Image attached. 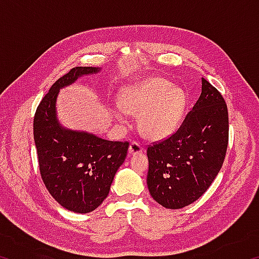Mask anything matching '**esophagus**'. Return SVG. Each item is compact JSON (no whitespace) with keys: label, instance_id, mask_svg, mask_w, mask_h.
I'll return each instance as SVG.
<instances>
[{"label":"esophagus","instance_id":"34e87169","mask_svg":"<svg viewBox=\"0 0 259 259\" xmlns=\"http://www.w3.org/2000/svg\"><path fill=\"white\" fill-rule=\"evenodd\" d=\"M143 152V147L139 145L138 143H131L130 146H129V154L130 155H134V154H139V153Z\"/></svg>","mask_w":259,"mask_h":259}]
</instances>
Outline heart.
Segmentation results:
<instances>
[{
	"label": "heart",
	"mask_w": 259,
	"mask_h": 259,
	"mask_svg": "<svg viewBox=\"0 0 259 259\" xmlns=\"http://www.w3.org/2000/svg\"><path fill=\"white\" fill-rule=\"evenodd\" d=\"M119 99L120 106L111 109L114 119L124 124L128 114L138 115L140 133L152 140L163 139L177 129L186 105L185 94L159 77L124 87Z\"/></svg>",
	"instance_id": "b5f03b06"
}]
</instances>
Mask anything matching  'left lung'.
Instances as JSON below:
<instances>
[{
  "mask_svg": "<svg viewBox=\"0 0 259 259\" xmlns=\"http://www.w3.org/2000/svg\"><path fill=\"white\" fill-rule=\"evenodd\" d=\"M201 95L179 129L147 148V187L162 207L181 209L198 200L221 170L229 143L223 96L202 77Z\"/></svg>",
  "mask_w": 259,
  "mask_h": 259,
  "instance_id": "8db88e82",
  "label": "left lung"
}]
</instances>
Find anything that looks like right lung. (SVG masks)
<instances>
[{
  "label": "right lung",
  "mask_w": 259,
  "mask_h": 259,
  "mask_svg": "<svg viewBox=\"0 0 259 259\" xmlns=\"http://www.w3.org/2000/svg\"><path fill=\"white\" fill-rule=\"evenodd\" d=\"M100 69L72 68L52 84L34 116V140L43 183L57 202L77 213L94 211L107 198L129 148V143L65 128L58 120L56 104L60 89Z\"/></svg>",
  "instance_id": "1"
}]
</instances>
